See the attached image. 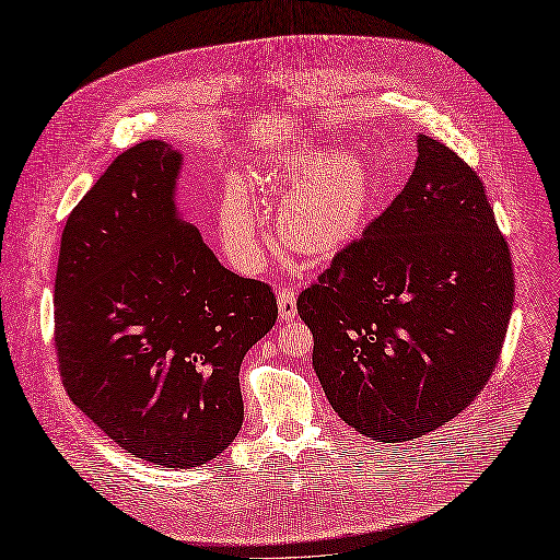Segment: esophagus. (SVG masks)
<instances>
[{
  "mask_svg": "<svg viewBox=\"0 0 560 560\" xmlns=\"http://www.w3.org/2000/svg\"><path fill=\"white\" fill-rule=\"evenodd\" d=\"M278 313L284 322H290L296 315V290L292 284H282L278 290Z\"/></svg>",
  "mask_w": 560,
  "mask_h": 560,
  "instance_id": "1",
  "label": "esophagus"
}]
</instances>
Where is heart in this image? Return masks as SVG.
<instances>
[{
  "label": "heart",
  "mask_w": 560,
  "mask_h": 560,
  "mask_svg": "<svg viewBox=\"0 0 560 560\" xmlns=\"http://www.w3.org/2000/svg\"><path fill=\"white\" fill-rule=\"evenodd\" d=\"M273 177L290 189L278 206L280 238L308 257H327L358 238L376 202L369 165L352 154L331 159L322 151H301ZM222 231L235 264L247 270L261 264V235L238 186L224 200Z\"/></svg>",
  "instance_id": "obj_1"
}]
</instances>
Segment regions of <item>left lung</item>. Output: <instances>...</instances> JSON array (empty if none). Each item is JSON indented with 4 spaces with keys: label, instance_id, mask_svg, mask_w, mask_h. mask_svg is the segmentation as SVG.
Masks as SVG:
<instances>
[{
    "label": "left lung",
    "instance_id": "1",
    "mask_svg": "<svg viewBox=\"0 0 560 560\" xmlns=\"http://www.w3.org/2000/svg\"><path fill=\"white\" fill-rule=\"evenodd\" d=\"M512 306V252L483 182L428 135L393 206L296 301L334 411L385 444L446 425L481 395Z\"/></svg>",
    "mask_w": 560,
    "mask_h": 560
}]
</instances>
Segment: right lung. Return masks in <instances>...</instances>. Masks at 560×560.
<instances>
[{
  "label": "right lung",
  "instance_id": "obj_1",
  "mask_svg": "<svg viewBox=\"0 0 560 560\" xmlns=\"http://www.w3.org/2000/svg\"><path fill=\"white\" fill-rule=\"evenodd\" d=\"M179 161L161 140L135 144L67 217L54 341L67 395L112 442L189 469L241 432V364L278 301L177 217Z\"/></svg>",
  "mask_w": 560,
  "mask_h": 560
}]
</instances>
